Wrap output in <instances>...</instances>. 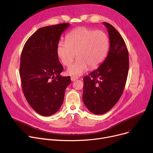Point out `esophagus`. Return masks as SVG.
Wrapping results in <instances>:
<instances>
[{
  "instance_id": "1",
  "label": "esophagus",
  "mask_w": 153,
  "mask_h": 153,
  "mask_svg": "<svg viewBox=\"0 0 153 153\" xmlns=\"http://www.w3.org/2000/svg\"><path fill=\"white\" fill-rule=\"evenodd\" d=\"M71 80L72 81V82H74V81H75V80H76L78 78L77 77V76H71Z\"/></svg>"
}]
</instances>
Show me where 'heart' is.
<instances>
[{
  "instance_id": "1",
  "label": "heart",
  "mask_w": 153,
  "mask_h": 153,
  "mask_svg": "<svg viewBox=\"0 0 153 153\" xmlns=\"http://www.w3.org/2000/svg\"><path fill=\"white\" fill-rule=\"evenodd\" d=\"M109 48V38L104 32L79 27L67 35L66 42H59L56 52L65 66L71 64L76 53L78 58L68 67L67 74L78 76L83 74L89 67L93 68L100 65L104 60Z\"/></svg>"
}]
</instances>
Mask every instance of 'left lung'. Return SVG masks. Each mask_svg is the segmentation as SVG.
Wrapping results in <instances>:
<instances>
[{"label": "left lung", "instance_id": "8db88e82", "mask_svg": "<svg viewBox=\"0 0 153 153\" xmlns=\"http://www.w3.org/2000/svg\"><path fill=\"white\" fill-rule=\"evenodd\" d=\"M102 23L109 33L108 54L102 64L83 78V102L89 111L96 115L109 111L118 102L129 67L128 52L123 39L111 24Z\"/></svg>", "mask_w": 153, "mask_h": 153}]
</instances>
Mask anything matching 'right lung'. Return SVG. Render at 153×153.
Segmentation results:
<instances>
[{
	"instance_id": "obj_1",
	"label": "right lung",
	"mask_w": 153,
	"mask_h": 153,
	"mask_svg": "<svg viewBox=\"0 0 153 153\" xmlns=\"http://www.w3.org/2000/svg\"><path fill=\"white\" fill-rule=\"evenodd\" d=\"M70 25L39 28L27 40L22 52L20 75L23 94L32 108L43 116L59 110L71 83L70 76L60 75L64 68L56 52L61 34Z\"/></svg>"
}]
</instances>
